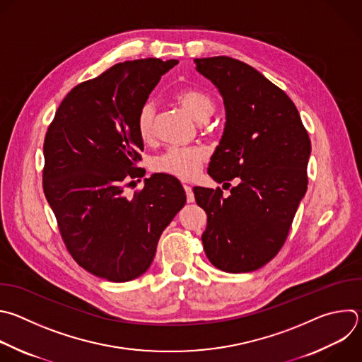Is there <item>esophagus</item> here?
<instances>
[{
  "mask_svg": "<svg viewBox=\"0 0 362 362\" xmlns=\"http://www.w3.org/2000/svg\"><path fill=\"white\" fill-rule=\"evenodd\" d=\"M183 187H185V192H186L187 202H189V203H193V202H194V193H193L192 187H190L189 185H183Z\"/></svg>",
  "mask_w": 362,
  "mask_h": 362,
  "instance_id": "1",
  "label": "esophagus"
}]
</instances>
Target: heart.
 Listing matches in <instances>:
<instances>
[{
  "label": "heart",
  "mask_w": 362,
  "mask_h": 362,
  "mask_svg": "<svg viewBox=\"0 0 362 362\" xmlns=\"http://www.w3.org/2000/svg\"><path fill=\"white\" fill-rule=\"evenodd\" d=\"M176 100L197 122H206L214 110L213 99L194 88L180 89L176 93ZM153 105L151 102L144 103L136 116V132L144 142H151L153 138ZM206 155V149L202 146L170 148L152 160V169L158 173L190 180L199 175Z\"/></svg>",
  "instance_id": "obj_1"
}]
</instances>
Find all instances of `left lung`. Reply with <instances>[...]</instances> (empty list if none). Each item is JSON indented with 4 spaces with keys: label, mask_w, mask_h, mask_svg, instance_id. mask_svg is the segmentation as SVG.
<instances>
[{
    "label": "left lung",
    "mask_w": 362,
    "mask_h": 362,
    "mask_svg": "<svg viewBox=\"0 0 362 362\" xmlns=\"http://www.w3.org/2000/svg\"><path fill=\"white\" fill-rule=\"evenodd\" d=\"M194 62L218 89L226 110L207 173L228 186L235 179L228 197L218 189H193L207 214L204 253L223 272H255L286 242L307 192L311 142L293 100L257 69L228 57Z\"/></svg>",
    "instance_id": "obj_1"
}]
</instances>
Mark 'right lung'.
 Instances as JSON below:
<instances>
[{
    "label": "right lung",
    "instance_id": "1",
    "mask_svg": "<svg viewBox=\"0 0 362 362\" xmlns=\"http://www.w3.org/2000/svg\"><path fill=\"white\" fill-rule=\"evenodd\" d=\"M177 59L119 62L76 85L61 102L44 142V193L74 260L93 276L124 283L151 267L158 242L186 203L180 182L142 176L136 116ZM134 183V182H132Z\"/></svg>",
    "mask_w": 362,
    "mask_h": 362
}]
</instances>
